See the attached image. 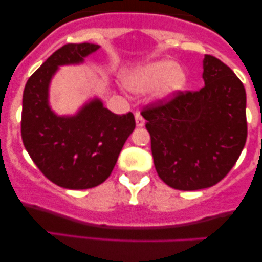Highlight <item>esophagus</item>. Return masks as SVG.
Wrapping results in <instances>:
<instances>
[{
  "instance_id": "34e87169",
  "label": "esophagus",
  "mask_w": 262,
  "mask_h": 262,
  "mask_svg": "<svg viewBox=\"0 0 262 262\" xmlns=\"http://www.w3.org/2000/svg\"><path fill=\"white\" fill-rule=\"evenodd\" d=\"M135 123H137V127H143L145 124V119L140 113H135Z\"/></svg>"
}]
</instances>
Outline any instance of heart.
<instances>
[{
	"label": "heart",
	"instance_id": "b5f03b06",
	"mask_svg": "<svg viewBox=\"0 0 262 262\" xmlns=\"http://www.w3.org/2000/svg\"><path fill=\"white\" fill-rule=\"evenodd\" d=\"M162 93H171L182 89L186 83V75L170 60H162L130 75L125 80V85L133 92H145L156 89L162 83Z\"/></svg>",
	"mask_w": 262,
	"mask_h": 262
}]
</instances>
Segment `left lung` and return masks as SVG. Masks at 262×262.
Masks as SVG:
<instances>
[{"label":"left lung","instance_id":"8db88e82","mask_svg":"<svg viewBox=\"0 0 262 262\" xmlns=\"http://www.w3.org/2000/svg\"><path fill=\"white\" fill-rule=\"evenodd\" d=\"M203 80L198 91L177 90L140 112L156 172L181 191L207 188L223 180L248 137L246 93L239 77L215 56L206 55Z\"/></svg>","mask_w":262,"mask_h":262}]
</instances>
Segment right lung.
Segmentation results:
<instances>
[{
	"label": "right lung",
	"mask_w": 262,
	"mask_h": 262,
	"mask_svg": "<svg viewBox=\"0 0 262 262\" xmlns=\"http://www.w3.org/2000/svg\"><path fill=\"white\" fill-rule=\"evenodd\" d=\"M98 48L92 43L62 45L29 77L23 91L25 148L41 173L60 187L86 189L106 181L135 128L133 113L114 114L98 100L70 118L50 111L48 86L58 66L82 61Z\"/></svg>",
	"instance_id": "1"
}]
</instances>
